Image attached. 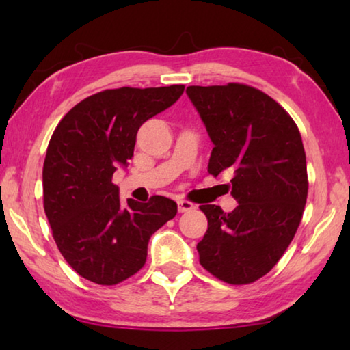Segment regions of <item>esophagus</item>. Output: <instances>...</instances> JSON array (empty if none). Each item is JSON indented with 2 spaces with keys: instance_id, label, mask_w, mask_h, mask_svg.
I'll list each match as a JSON object with an SVG mask.
<instances>
[{
  "instance_id": "esophagus-1",
  "label": "esophagus",
  "mask_w": 350,
  "mask_h": 350,
  "mask_svg": "<svg viewBox=\"0 0 350 350\" xmlns=\"http://www.w3.org/2000/svg\"><path fill=\"white\" fill-rule=\"evenodd\" d=\"M177 208H179L180 213H185V211L193 210L194 205L191 202H188V200H179V202H177Z\"/></svg>"
}]
</instances>
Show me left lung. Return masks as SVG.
<instances>
[{"instance_id": "left-lung-1", "label": "left lung", "mask_w": 350, "mask_h": 350, "mask_svg": "<svg viewBox=\"0 0 350 350\" xmlns=\"http://www.w3.org/2000/svg\"><path fill=\"white\" fill-rule=\"evenodd\" d=\"M213 142L208 173L228 174L233 211L200 205L208 228L199 262L217 280L250 284L267 275L292 242L307 200L299 129L273 98L252 86H188Z\"/></svg>"}]
</instances>
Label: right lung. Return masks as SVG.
<instances>
[{
    "mask_svg": "<svg viewBox=\"0 0 350 350\" xmlns=\"http://www.w3.org/2000/svg\"><path fill=\"white\" fill-rule=\"evenodd\" d=\"M183 90L97 92L75 105L52 134L43 165L44 213L58 250L85 280L114 286L137 273L152 233L176 216V202L163 196L122 202L112 176L134 156L139 128Z\"/></svg>",
    "mask_w": 350,
    "mask_h": 350,
    "instance_id": "right-lung-1",
    "label": "right lung"
}]
</instances>
